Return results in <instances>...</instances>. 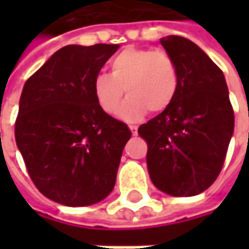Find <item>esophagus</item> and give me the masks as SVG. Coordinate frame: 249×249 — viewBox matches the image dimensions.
<instances>
[{
	"label": "esophagus",
	"mask_w": 249,
	"mask_h": 249,
	"mask_svg": "<svg viewBox=\"0 0 249 249\" xmlns=\"http://www.w3.org/2000/svg\"><path fill=\"white\" fill-rule=\"evenodd\" d=\"M130 130H131V134H133V136H137L139 131H137V127H136V126H130Z\"/></svg>",
	"instance_id": "esophagus-1"
}]
</instances>
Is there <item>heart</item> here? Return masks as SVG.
<instances>
[{"label":"heart","mask_w":249,"mask_h":249,"mask_svg":"<svg viewBox=\"0 0 249 249\" xmlns=\"http://www.w3.org/2000/svg\"><path fill=\"white\" fill-rule=\"evenodd\" d=\"M178 87L176 62L165 51L126 48L110 61L109 74H98L92 92L100 108L115 113L123 91L129 95L119 110L126 122H137L147 110L162 112L173 102Z\"/></svg>","instance_id":"obj_1"}]
</instances>
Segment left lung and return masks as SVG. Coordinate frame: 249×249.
<instances>
[{
	"label": "left lung",
	"mask_w": 249,
	"mask_h": 249,
	"mask_svg": "<svg viewBox=\"0 0 249 249\" xmlns=\"http://www.w3.org/2000/svg\"><path fill=\"white\" fill-rule=\"evenodd\" d=\"M178 72L176 97L141 124L154 186L172 196L204 193L219 176L234 131L223 72L196 44L180 36L159 40Z\"/></svg>",
	"instance_id": "1"
}]
</instances>
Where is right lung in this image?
<instances>
[{"label":"right lung","instance_id":"right-lung-1","mask_svg":"<svg viewBox=\"0 0 249 249\" xmlns=\"http://www.w3.org/2000/svg\"><path fill=\"white\" fill-rule=\"evenodd\" d=\"M118 44L66 45L24 83L16 145L38 191L66 206L109 196L131 131L101 109L92 82Z\"/></svg>","mask_w":249,"mask_h":249}]
</instances>
